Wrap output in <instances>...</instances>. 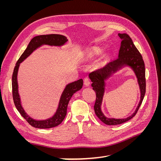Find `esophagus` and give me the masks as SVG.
Segmentation results:
<instances>
[{"instance_id":"obj_1","label":"esophagus","mask_w":161,"mask_h":161,"mask_svg":"<svg viewBox=\"0 0 161 161\" xmlns=\"http://www.w3.org/2000/svg\"><path fill=\"white\" fill-rule=\"evenodd\" d=\"M91 84V81L89 77H85L84 79V85L85 86H89Z\"/></svg>"}]
</instances>
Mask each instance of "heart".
<instances>
[{"mask_svg": "<svg viewBox=\"0 0 161 161\" xmlns=\"http://www.w3.org/2000/svg\"><path fill=\"white\" fill-rule=\"evenodd\" d=\"M103 52V48L100 46H93L86 50V55L89 58L98 56Z\"/></svg>", "mask_w": 161, "mask_h": 161, "instance_id": "b5f03b06", "label": "heart"}]
</instances>
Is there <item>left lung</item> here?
<instances>
[{
  "mask_svg": "<svg viewBox=\"0 0 161 161\" xmlns=\"http://www.w3.org/2000/svg\"><path fill=\"white\" fill-rule=\"evenodd\" d=\"M118 36L122 41L121 42L118 59L109 62L103 69L90 73L89 75L92 82L91 86L92 89L96 93V101L94 105L95 113L98 118L104 124L112 125L123 124L134 117L142 104L146 92L145 65L142 56L134 46L132 40L128 34L118 33ZM124 66L131 67L137 78L141 91L140 102L134 114L128 118L122 119H108L101 111L102 101L104 92L105 80Z\"/></svg>",
  "mask_w": 161,
  "mask_h": 161,
  "instance_id": "obj_1",
  "label": "left lung"
}]
</instances>
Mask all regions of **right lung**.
I'll return each mask as SVG.
<instances>
[{"instance_id":"right-lung-1","label":"right lung","mask_w":161,"mask_h":161,"mask_svg":"<svg viewBox=\"0 0 161 161\" xmlns=\"http://www.w3.org/2000/svg\"><path fill=\"white\" fill-rule=\"evenodd\" d=\"M67 41L68 40L66 37L62 35H59V34H49V35H42L34 37L28 44L26 50L24 51L21 57L19 58L15 66H14L12 76V89L14 103L20 114L25 119L29 124L34 128L46 129L56 127V126L60 124L65 118L67 107L70 99L76 92L82 89V85H83V80L82 79H79L66 85L61 95L59 103H58V108L54 115L46 119L37 120L31 118L24 110L21 105V98L19 94V86L17 82V74L19 66L24 60H25L31 54V53L34 50H36L37 48L41 47L42 46L48 45L51 46H62L64 45V43Z\"/></svg>"}]
</instances>
